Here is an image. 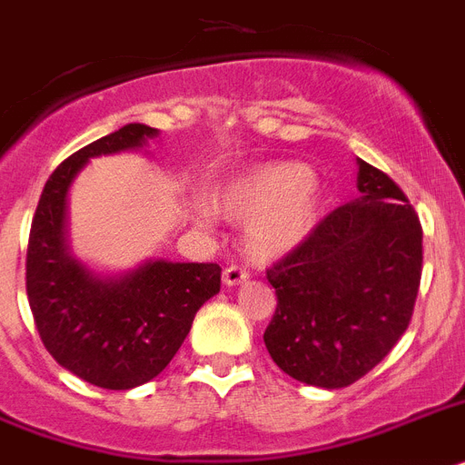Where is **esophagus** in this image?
Here are the masks:
<instances>
[{
  "label": "esophagus",
  "instance_id": "obj_1",
  "mask_svg": "<svg viewBox=\"0 0 465 465\" xmlns=\"http://www.w3.org/2000/svg\"><path fill=\"white\" fill-rule=\"evenodd\" d=\"M245 279H248V272H245L243 267H239V264L226 267L224 274H222V281H224L226 286H239V283H243Z\"/></svg>",
  "mask_w": 465,
  "mask_h": 465
}]
</instances>
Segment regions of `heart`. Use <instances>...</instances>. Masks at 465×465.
<instances>
[{"label":"heart","instance_id":"b5f03b06","mask_svg":"<svg viewBox=\"0 0 465 465\" xmlns=\"http://www.w3.org/2000/svg\"><path fill=\"white\" fill-rule=\"evenodd\" d=\"M323 189L302 163H269L232 179L214 193V210L245 226V252L276 262L310 239L322 213ZM210 222V210H201Z\"/></svg>","mask_w":465,"mask_h":465}]
</instances>
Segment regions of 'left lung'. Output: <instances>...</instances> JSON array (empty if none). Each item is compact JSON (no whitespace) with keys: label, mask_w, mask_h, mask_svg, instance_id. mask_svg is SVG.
Instances as JSON below:
<instances>
[{"label":"left lung","mask_w":465,"mask_h":465,"mask_svg":"<svg viewBox=\"0 0 465 465\" xmlns=\"http://www.w3.org/2000/svg\"><path fill=\"white\" fill-rule=\"evenodd\" d=\"M357 167L359 198L267 272L279 302L264 345L281 371L314 388H347L383 361L420 283L419 214L388 174L361 158Z\"/></svg>","instance_id":"8db88e82"}]
</instances>
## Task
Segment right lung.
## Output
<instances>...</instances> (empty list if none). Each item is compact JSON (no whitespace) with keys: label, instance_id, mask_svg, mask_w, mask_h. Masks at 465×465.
Returning <instances> with one entry per match:
<instances>
[{"label":"right lung","instance_id":"1","mask_svg":"<svg viewBox=\"0 0 465 465\" xmlns=\"http://www.w3.org/2000/svg\"><path fill=\"white\" fill-rule=\"evenodd\" d=\"M160 132L130 123L101 136L54 170L35 210L25 288L40 338L58 364L106 390H130L165 369L196 312L220 292V264L143 260L104 274L70 252L68 193L99 155L143 151Z\"/></svg>","mask_w":465,"mask_h":465}]
</instances>
